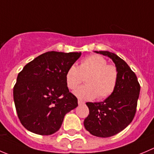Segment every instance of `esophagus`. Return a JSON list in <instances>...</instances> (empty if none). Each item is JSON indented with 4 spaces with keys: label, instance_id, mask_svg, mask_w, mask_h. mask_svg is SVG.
Instances as JSON below:
<instances>
[{
    "label": "esophagus",
    "instance_id": "obj_1",
    "mask_svg": "<svg viewBox=\"0 0 154 154\" xmlns=\"http://www.w3.org/2000/svg\"><path fill=\"white\" fill-rule=\"evenodd\" d=\"M78 104H79V105H82V104H84V101H81V100H78Z\"/></svg>",
    "mask_w": 154,
    "mask_h": 154
}]
</instances>
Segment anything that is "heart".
<instances>
[{
    "label": "heart",
    "mask_w": 154,
    "mask_h": 154,
    "mask_svg": "<svg viewBox=\"0 0 154 154\" xmlns=\"http://www.w3.org/2000/svg\"><path fill=\"white\" fill-rule=\"evenodd\" d=\"M86 85L80 86L74 94L83 100L104 98L111 95L117 86L118 71L114 65H108L107 60L98 55L84 58L79 67L73 65L65 74V83L68 89H74L80 84L83 77Z\"/></svg>",
    "instance_id": "b5f03b06"
}]
</instances>
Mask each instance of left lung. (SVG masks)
<instances>
[{"label":"left lung","mask_w":154,"mask_h":154,"mask_svg":"<svg viewBox=\"0 0 154 154\" xmlns=\"http://www.w3.org/2000/svg\"><path fill=\"white\" fill-rule=\"evenodd\" d=\"M112 59L118 71L114 91L104 101L86 102L89 114L84 120L85 129L96 137L107 138L127 127L135 117L140 93L136 75L124 60L108 51H95Z\"/></svg>","instance_id":"8db88e82"}]
</instances>
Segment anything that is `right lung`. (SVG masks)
Returning a JSON list of instances; mask_svg holds the SVG:
<instances>
[{
    "mask_svg": "<svg viewBox=\"0 0 154 154\" xmlns=\"http://www.w3.org/2000/svg\"><path fill=\"white\" fill-rule=\"evenodd\" d=\"M80 56V52H47L19 73L13 99L25 129L37 135H52L60 129L65 115L78 106L67 87L65 74Z\"/></svg>",
    "mask_w": 154,
    "mask_h": 154,
    "instance_id": "obj_1",
    "label": "right lung"
}]
</instances>
